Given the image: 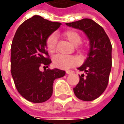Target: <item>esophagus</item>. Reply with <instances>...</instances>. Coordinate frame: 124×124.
<instances>
[{"label":"esophagus","mask_w":124,"mask_h":124,"mask_svg":"<svg viewBox=\"0 0 124 124\" xmlns=\"http://www.w3.org/2000/svg\"><path fill=\"white\" fill-rule=\"evenodd\" d=\"M73 73V71L72 70H66V73L68 75V74H70V73Z\"/></svg>","instance_id":"esophagus-1"}]
</instances>
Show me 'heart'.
<instances>
[{
    "mask_svg": "<svg viewBox=\"0 0 124 124\" xmlns=\"http://www.w3.org/2000/svg\"><path fill=\"white\" fill-rule=\"evenodd\" d=\"M62 36L67 41H69L70 44L74 46H77L79 44L81 41V36L78 32L75 30H66L62 33ZM58 38L55 34H51L49 35L46 41V46L47 51L54 54L56 50ZM83 47L82 46H79L77 47V50L79 52H82L83 51ZM53 63L55 67L61 69H68L70 67L75 66L78 63V58L74 56H63L61 55H58L55 56L53 59Z\"/></svg>",
    "mask_w": 124,
    "mask_h": 124,
    "instance_id": "1",
    "label": "heart"
}]
</instances>
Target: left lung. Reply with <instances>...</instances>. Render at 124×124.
Instances as JSON below:
<instances>
[{
	"instance_id": "obj_1",
	"label": "left lung",
	"mask_w": 124,
	"mask_h": 124,
	"mask_svg": "<svg viewBox=\"0 0 124 124\" xmlns=\"http://www.w3.org/2000/svg\"><path fill=\"white\" fill-rule=\"evenodd\" d=\"M83 31L90 40V51L83 65L78 68L85 73L79 75V81L74 93L83 101H94L106 90L112 66V45L102 27L91 19L66 23Z\"/></svg>"
}]
</instances>
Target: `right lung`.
Returning <instances> with one entry per match:
<instances>
[{
    "instance_id": "1",
    "label": "right lung",
    "mask_w": 124,
    "mask_h": 124,
    "mask_svg": "<svg viewBox=\"0 0 124 124\" xmlns=\"http://www.w3.org/2000/svg\"><path fill=\"white\" fill-rule=\"evenodd\" d=\"M39 16H34L22 23L13 37L11 47V72L14 83L27 101L41 103L49 99L55 79L65 75L58 69L46 70L51 62L46 41L60 26ZM43 66L44 71L40 68Z\"/></svg>"
}]
</instances>
